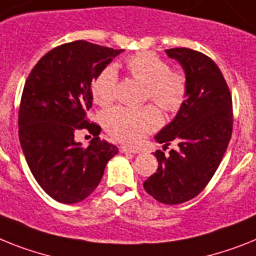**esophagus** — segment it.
Segmentation results:
<instances>
[{
  "label": "esophagus",
  "mask_w": 256,
  "mask_h": 256,
  "mask_svg": "<svg viewBox=\"0 0 256 256\" xmlns=\"http://www.w3.org/2000/svg\"><path fill=\"white\" fill-rule=\"evenodd\" d=\"M120 151L124 152V154H139V148L134 147H128V146H121L120 147Z\"/></svg>",
  "instance_id": "1"
}]
</instances>
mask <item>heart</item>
Wrapping results in <instances>:
<instances>
[{
    "label": "heart",
    "instance_id": "1",
    "mask_svg": "<svg viewBox=\"0 0 256 256\" xmlns=\"http://www.w3.org/2000/svg\"><path fill=\"white\" fill-rule=\"evenodd\" d=\"M126 68L135 80L144 86V100H150L164 112H177L188 95V79L181 72L170 70L168 62L152 52H140L126 60ZM118 72L106 66L92 82V98L96 104L108 106L116 100ZM161 117L154 106L134 109L114 106L102 114V124L110 136L135 144L160 126Z\"/></svg>",
    "mask_w": 256,
    "mask_h": 256
}]
</instances>
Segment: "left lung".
<instances>
[{"instance_id": "1", "label": "left lung", "mask_w": 256, "mask_h": 256, "mask_svg": "<svg viewBox=\"0 0 256 256\" xmlns=\"http://www.w3.org/2000/svg\"><path fill=\"white\" fill-rule=\"evenodd\" d=\"M182 65L188 95L177 116L154 139L168 148L158 150L156 173L143 188L164 204H181L200 194L224 158L233 132V104L224 75L208 56L188 48L166 49ZM165 151V148H164Z\"/></svg>"}]
</instances>
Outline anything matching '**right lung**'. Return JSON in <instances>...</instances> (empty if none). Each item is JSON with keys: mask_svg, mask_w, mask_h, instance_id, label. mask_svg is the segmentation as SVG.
Returning a JSON list of instances; mask_svg holds the SVG:
<instances>
[{"mask_svg": "<svg viewBox=\"0 0 256 256\" xmlns=\"http://www.w3.org/2000/svg\"><path fill=\"white\" fill-rule=\"evenodd\" d=\"M124 49L86 40L49 50L34 66L19 105V140L38 184L60 203L83 200L102 181L118 148L100 139L102 128L88 121L92 82ZM84 128L96 136L88 148L74 139Z\"/></svg>", "mask_w": 256, "mask_h": 256, "instance_id": "add662e5", "label": "right lung"}]
</instances>
